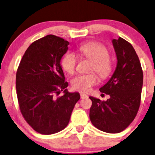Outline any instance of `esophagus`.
<instances>
[{
    "label": "esophagus",
    "mask_w": 155,
    "mask_h": 155,
    "mask_svg": "<svg viewBox=\"0 0 155 155\" xmlns=\"http://www.w3.org/2000/svg\"><path fill=\"white\" fill-rule=\"evenodd\" d=\"M80 97H81V99H86V98H88V96L85 94H80Z\"/></svg>",
    "instance_id": "obj_1"
}]
</instances>
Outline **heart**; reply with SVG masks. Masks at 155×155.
<instances>
[{"mask_svg": "<svg viewBox=\"0 0 155 155\" xmlns=\"http://www.w3.org/2000/svg\"><path fill=\"white\" fill-rule=\"evenodd\" d=\"M79 52L83 57L92 61L90 71H94L102 79L108 77L112 71V63L109 58L108 50L104 45L99 43L90 42L79 47ZM77 57L76 54L68 51L64 55L61 61V66L68 74L75 71ZM98 83V78L94 73L79 74L72 79V87L75 90L88 92L93 86Z\"/></svg>", "mask_w": 155, "mask_h": 155, "instance_id": "heart-1", "label": "heart"}]
</instances>
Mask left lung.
<instances>
[{
  "label": "left lung",
  "instance_id": "obj_1",
  "mask_svg": "<svg viewBox=\"0 0 155 155\" xmlns=\"http://www.w3.org/2000/svg\"><path fill=\"white\" fill-rule=\"evenodd\" d=\"M117 63L110 79L99 91L110 98L101 101L89 97L92 101L89 118L92 124L107 133L124 130L136 117L140 108L143 84V72L139 57L130 44L119 37L113 39Z\"/></svg>",
  "mask_w": 155,
  "mask_h": 155
}]
</instances>
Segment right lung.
I'll use <instances>...</instances> for the list:
<instances>
[{
	"mask_svg": "<svg viewBox=\"0 0 155 155\" xmlns=\"http://www.w3.org/2000/svg\"><path fill=\"white\" fill-rule=\"evenodd\" d=\"M69 42L48 35L32 43L23 56L16 72V94L21 112L35 131L52 134L69 122L78 92L70 93L61 66ZM64 90V95L56 97Z\"/></svg>",
	"mask_w": 155,
	"mask_h": 155,
	"instance_id": "add662e5",
	"label": "right lung"
}]
</instances>
